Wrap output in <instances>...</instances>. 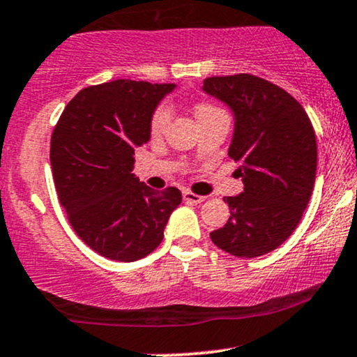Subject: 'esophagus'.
<instances>
[{
	"mask_svg": "<svg viewBox=\"0 0 357 357\" xmlns=\"http://www.w3.org/2000/svg\"><path fill=\"white\" fill-rule=\"evenodd\" d=\"M183 197H184V201H188V203H192V204H199V203H203V201L206 199L204 196L195 195V192H190V191H184L183 192Z\"/></svg>",
	"mask_w": 357,
	"mask_h": 357,
	"instance_id": "esophagus-1",
	"label": "esophagus"
}]
</instances>
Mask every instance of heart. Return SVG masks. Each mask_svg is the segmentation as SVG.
I'll use <instances>...</instances> for the list:
<instances>
[{
    "label": "heart",
    "instance_id": "1",
    "mask_svg": "<svg viewBox=\"0 0 357 357\" xmlns=\"http://www.w3.org/2000/svg\"><path fill=\"white\" fill-rule=\"evenodd\" d=\"M216 111H220V109L214 108V106H211V105H197L196 106L197 119L203 118V116L216 113ZM169 119H171L169 106H166V105L158 106V108L154 109L153 116H151V121H149V131H151V135H154V136L161 135V132L166 130Z\"/></svg>",
    "mask_w": 357,
    "mask_h": 357
}]
</instances>
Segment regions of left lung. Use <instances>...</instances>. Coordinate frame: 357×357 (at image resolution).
Segmentation results:
<instances>
[{"mask_svg":"<svg viewBox=\"0 0 357 357\" xmlns=\"http://www.w3.org/2000/svg\"><path fill=\"white\" fill-rule=\"evenodd\" d=\"M203 91L234 116L229 158L244 191L225 197L231 216L211 239L238 257L268 255L293 234L312 195L317 146L312 124L298 101L252 75L206 78Z\"/></svg>","mask_w":357,"mask_h":357,"instance_id":"8db88e82","label":"left lung"}]
</instances>
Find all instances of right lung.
I'll return each mask as SVG.
<instances>
[{"mask_svg":"<svg viewBox=\"0 0 357 357\" xmlns=\"http://www.w3.org/2000/svg\"><path fill=\"white\" fill-rule=\"evenodd\" d=\"M176 84L116 79L81 89L51 136L50 160L59 203L73 229L98 255L121 263L160 246L181 191H154L132 174L135 148Z\"/></svg>","mask_w":357,"mask_h":357,"instance_id":"add662e5","label":"right lung"}]
</instances>
